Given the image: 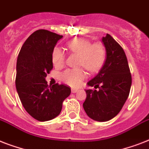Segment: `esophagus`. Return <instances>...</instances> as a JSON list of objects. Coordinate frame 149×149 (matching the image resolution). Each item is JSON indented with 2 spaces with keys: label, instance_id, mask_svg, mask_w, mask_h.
Masks as SVG:
<instances>
[{
  "label": "esophagus",
  "instance_id": "1",
  "mask_svg": "<svg viewBox=\"0 0 149 149\" xmlns=\"http://www.w3.org/2000/svg\"><path fill=\"white\" fill-rule=\"evenodd\" d=\"M78 91H79L78 89H74V88L72 89V93H77V92H78Z\"/></svg>",
  "mask_w": 149,
  "mask_h": 149
}]
</instances>
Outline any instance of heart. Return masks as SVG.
<instances>
[{"label": "heart", "mask_w": 149, "mask_h": 149, "mask_svg": "<svg viewBox=\"0 0 149 149\" xmlns=\"http://www.w3.org/2000/svg\"><path fill=\"white\" fill-rule=\"evenodd\" d=\"M66 47L70 52L79 55V65L84 66L89 72H96L104 65L106 58V51L101 44L91 42L86 38H79L69 41ZM52 60L56 66L63 65L65 53L59 48L56 47L52 52ZM86 77L83 69H68L61 74L64 83L72 86H79Z\"/></svg>", "instance_id": "1"}]
</instances>
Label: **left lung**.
Here are the masks:
<instances>
[{
	"mask_svg": "<svg viewBox=\"0 0 149 149\" xmlns=\"http://www.w3.org/2000/svg\"><path fill=\"white\" fill-rule=\"evenodd\" d=\"M107 58L98 74L87 83L97 90H86L84 111L97 121H107L122 109L129 95L132 75L122 47L107 34L102 38Z\"/></svg>",
	"mask_w": 149,
	"mask_h": 149,
	"instance_id": "left-lung-1",
	"label": "left lung"
}]
</instances>
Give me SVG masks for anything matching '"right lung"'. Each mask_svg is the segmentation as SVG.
<instances>
[{
	"label": "right lung",
	"mask_w": 149,
	"mask_h": 149,
	"mask_svg": "<svg viewBox=\"0 0 149 149\" xmlns=\"http://www.w3.org/2000/svg\"><path fill=\"white\" fill-rule=\"evenodd\" d=\"M63 36L40 29L22 45L17 59L15 84L25 111L36 120L46 121L60 113L71 90L63 84L49 86L45 77L52 68V52Z\"/></svg>",
	"instance_id": "right-lung-1"
}]
</instances>
